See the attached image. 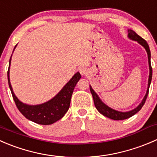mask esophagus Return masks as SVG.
<instances>
[{"label":"esophagus","instance_id":"1","mask_svg":"<svg viewBox=\"0 0 157 157\" xmlns=\"http://www.w3.org/2000/svg\"><path fill=\"white\" fill-rule=\"evenodd\" d=\"M79 72L82 75H86L88 72V69L85 67H82L79 69Z\"/></svg>","mask_w":157,"mask_h":157}]
</instances>
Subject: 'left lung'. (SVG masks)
<instances>
[{"instance_id":"obj_1","label":"left lung","mask_w":157,"mask_h":157,"mask_svg":"<svg viewBox=\"0 0 157 157\" xmlns=\"http://www.w3.org/2000/svg\"><path fill=\"white\" fill-rule=\"evenodd\" d=\"M128 37L130 39V40H133V41H136L140 45L143 46L144 49H146L147 53V57H148V63H149V69H150V73H149V78H148V85H147V92H146L145 96L143 98L142 101L140 103V105H138L136 108H135L134 109L131 110V111H117V110H114L113 108H110L108 107V105H105L101 98H99V96L98 95L97 93L94 91L92 88H91V85L90 86V91H91V94H92L93 97V100H94V104L95 105V108L99 112L101 113V114H103L104 116L105 117H108V118H111L112 120H115V121H121V120H124V119H128L129 117H132L133 115H134L135 114L138 112L142 108V107L144 106V103L146 101V99H147V95H148L149 93V88H150V83H151V80H152V75H153V70H152V67H151V63H150V47H149V45L147 44V41L144 40L142 37L140 36L139 35L136 33L132 29H128Z\"/></svg>"}]
</instances>
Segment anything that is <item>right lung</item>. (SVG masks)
<instances>
[{
  "label": "right lung",
  "instance_id": "1",
  "mask_svg": "<svg viewBox=\"0 0 157 157\" xmlns=\"http://www.w3.org/2000/svg\"><path fill=\"white\" fill-rule=\"evenodd\" d=\"M17 45H16L13 49ZM11 56L9 61V68L7 71V79H8L9 87L13 95V100L17 107L18 110L21 114L27 118L28 120L33 122L43 125H49L55 123L57 121L60 120L69 110L70 106L71 98H72L73 90L76 85L77 82L81 78V75L79 72H76L72 76V78L63 86V88L56 94L52 98L44 103L40 105H30L23 103L15 95L12 88L10 80V66L11 62Z\"/></svg>",
  "mask_w": 157,
  "mask_h": 157
}]
</instances>
